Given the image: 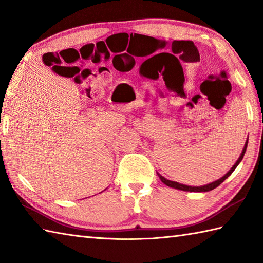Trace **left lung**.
I'll use <instances>...</instances> for the list:
<instances>
[{
  "mask_svg": "<svg viewBox=\"0 0 263 263\" xmlns=\"http://www.w3.org/2000/svg\"><path fill=\"white\" fill-rule=\"evenodd\" d=\"M248 141H249V138H248L247 142H245V144H244V148H243V150H242L241 156H239L238 159L236 160V163L233 165L232 168H231L230 171H228L224 176L220 177L219 180H217V181H215V182H211V183H209V184H205V185H202V186H190V185H185V184H181V183H178V182H174V181L167 180V178H165L164 176H161V175L159 174V173H157V174H158V176H159L161 182H163L164 184H166L167 186L173 187V189L181 190V191H190V192H208V191H211V190H214V189H216L217 186H219L220 184H221L222 182H224V181L226 180V178L232 174V173H233L234 171H235V168L238 166V164L241 163L243 157H244V154H245V152H247Z\"/></svg>",
  "mask_w": 263,
  "mask_h": 263,
  "instance_id": "8db88e82",
  "label": "left lung"
}]
</instances>
